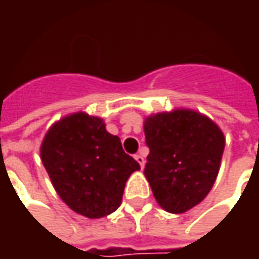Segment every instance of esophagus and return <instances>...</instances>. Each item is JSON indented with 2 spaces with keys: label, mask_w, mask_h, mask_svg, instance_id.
Masks as SVG:
<instances>
[{
  "label": "esophagus",
  "mask_w": 259,
  "mask_h": 259,
  "mask_svg": "<svg viewBox=\"0 0 259 259\" xmlns=\"http://www.w3.org/2000/svg\"><path fill=\"white\" fill-rule=\"evenodd\" d=\"M135 160H137V163L140 164V167H141V168L144 167L145 160H144V157H143V155H141V154H137V155H135Z\"/></svg>",
  "instance_id": "1"
}]
</instances>
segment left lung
<instances>
[{
    "label": "left lung",
    "instance_id": "8db88e82",
    "mask_svg": "<svg viewBox=\"0 0 259 259\" xmlns=\"http://www.w3.org/2000/svg\"><path fill=\"white\" fill-rule=\"evenodd\" d=\"M145 143L150 148L144 174L157 203L165 212L184 213L213 187L225 150V135L209 116L177 108L148 115Z\"/></svg>",
    "mask_w": 259,
    "mask_h": 259
}]
</instances>
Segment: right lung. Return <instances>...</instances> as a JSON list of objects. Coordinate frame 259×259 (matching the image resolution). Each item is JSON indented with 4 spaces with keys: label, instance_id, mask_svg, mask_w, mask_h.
<instances>
[{
    "label": "right lung",
    "instance_id": "obj_1",
    "mask_svg": "<svg viewBox=\"0 0 259 259\" xmlns=\"http://www.w3.org/2000/svg\"><path fill=\"white\" fill-rule=\"evenodd\" d=\"M40 157L60 199L73 212L99 219L115 212L130 176L140 170L99 116L66 115L46 133Z\"/></svg>",
    "mask_w": 259,
    "mask_h": 259
}]
</instances>
